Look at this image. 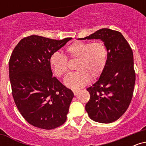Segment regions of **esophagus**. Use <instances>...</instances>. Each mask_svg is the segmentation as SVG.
<instances>
[{
    "label": "esophagus",
    "mask_w": 146,
    "mask_h": 146,
    "mask_svg": "<svg viewBox=\"0 0 146 146\" xmlns=\"http://www.w3.org/2000/svg\"><path fill=\"white\" fill-rule=\"evenodd\" d=\"M80 92V90H73V93H74L75 95H77Z\"/></svg>",
    "instance_id": "1"
}]
</instances>
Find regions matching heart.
Wrapping results in <instances>:
<instances>
[{"label": "heart", "instance_id": "1", "mask_svg": "<svg viewBox=\"0 0 146 146\" xmlns=\"http://www.w3.org/2000/svg\"><path fill=\"white\" fill-rule=\"evenodd\" d=\"M70 59L78 60L76 73L69 75L64 80V84L68 88L78 89L89 82L90 78L96 80L101 76L107 63V48L100 41H77L66 48ZM49 64L54 74L58 78L68 74V60L58 52L52 53L49 58Z\"/></svg>", "mask_w": 146, "mask_h": 146}]
</instances>
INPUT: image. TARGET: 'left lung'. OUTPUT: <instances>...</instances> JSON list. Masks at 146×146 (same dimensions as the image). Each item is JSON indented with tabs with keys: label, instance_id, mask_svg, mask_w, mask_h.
Wrapping results in <instances>:
<instances>
[{
	"label": "left lung",
	"instance_id": "left-lung-1",
	"mask_svg": "<svg viewBox=\"0 0 146 146\" xmlns=\"http://www.w3.org/2000/svg\"><path fill=\"white\" fill-rule=\"evenodd\" d=\"M80 39H100L107 48L104 70L98 81L86 89L90 97L85 109L93 121L112 123L126 111L133 95L136 77L132 50L119 31L107 28Z\"/></svg>",
	"mask_w": 146,
	"mask_h": 146
}]
</instances>
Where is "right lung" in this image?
I'll return each instance as SVG.
<instances>
[{
  "label": "right lung",
  "mask_w": 146,
  "mask_h": 146,
  "mask_svg": "<svg viewBox=\"0 0 146 146\" xmlns=\"http://www.w3.org/2000/svg\"><path fill=\"white\" fill-rule=\"evenodd\" d=\"M71 39L25 37L10 57L9 74L14 102L25 119L37 128L51 130L66 120L74 94L53 77L49 58Z\"/></svg>",
  "instance_id": "obj_1"
}]
</instances>
